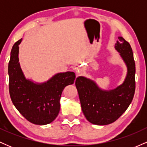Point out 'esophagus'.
<instances>
[{"label": "esophagus", "instance_id": "34e87169", "mask_svg": "<svg viewBox=\"0 0 147 147\" xmlns=\"http://www.w3.org/2000/svg\"><path fill=\"white\" fill-rule=\"evenodd\" d=\"M82 72H83V69H82V68H79L77 70V75L78 76L80 75V74H82Z\"/></svg>", "mask_w": 147, "mask_h": 147}]
</instances>
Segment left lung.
Instances as JSON below:
<instances>
[{"instance_id":"1","label":"left lung","mask_w":147,"mask_h":147,"mask_svg":"<svg viewBox=\"0 0 147 147\" xmlns=\"http://www.w3.org/2000/svg\"><path fill=\"white\" fill-rule=\"evenodd\" d=\"M115 45L125 63L127 72L122 84L111 90L101 88L92 79L77 77L75 85L82 112L89 122L107 125L114 122L125 112L132 102L136 89V64L131 45L122 36Z\"/></svg>"}]
</instances>
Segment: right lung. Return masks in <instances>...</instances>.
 Returning <instances> with one entry per match:
<instances>
[{"label":"right lung","instance_id":"add662e5","mask_svg":"<svg viewBox=\"0 0 147 147\" xmlns=\"http://www.w3.org/2000/svg\"><path fill=\"white\" fill-rule=\"evenodd\" d=\"M22 38L14 43L8 65L9 95L16 109L27 120L37 125L53 122L60 111V98L67 86L73 84V72H58L42 83L26 78L19 63Z\"/></svg>","mask_w":147,"mask_h":147}]
</instances>
